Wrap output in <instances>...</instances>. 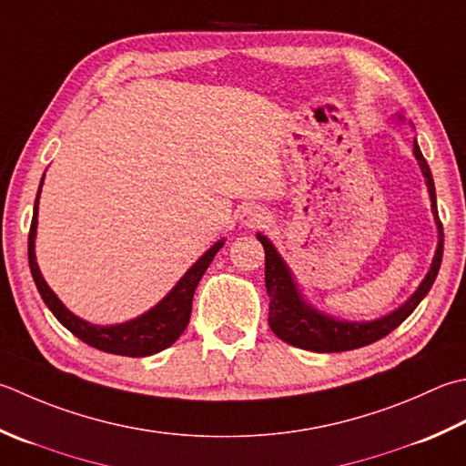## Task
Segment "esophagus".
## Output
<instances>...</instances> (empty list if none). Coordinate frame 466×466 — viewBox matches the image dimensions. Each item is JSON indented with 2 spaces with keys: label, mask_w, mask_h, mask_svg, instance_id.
I'll list each match as a JSON object with an SVG mask.
<instances>
[{
  "label": "esophagus",
  "mask_w": 466,
  "mask_h": 466,
  "mask_svg": "<svg viewBox=\"0 0 466 466\" xmlns=\"http://www.w3.org/2000/svg\"><path fill=\"white\" fill-rule=\"evenodd\" d=\"M238 218L244 226H260L268 220V212L260 206H246L240 209Z\"/></svg>",
  "instance_id": "esophagus-1"
}]
</instances>
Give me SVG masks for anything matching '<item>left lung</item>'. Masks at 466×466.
Instances as JSON below:
<instances>
[{
	"label": "left lung",
	"mask_w": 466,
	"mask_h": 466,
	"mask_svg": "<svg viewBox=\"0 0 466 466\" xmlns=\"http://www.w3.org/2000/svg\"><path fill=\"white\" fill-rule=\"evenodd\" d=\"M400 121H404L402 115H398ZM414 157L420 166V171L426 181L428 196H431V208L436 224V232H439V244H436V252L431 268H428L426 277L420 285L412 293L404 305H400L394 311L371 319V321H348V319H337L333 315H327L319 311L300 293V289L295 280L293 270L289 268L285 258L280 257L267 236L257 234V238L264 246V280H267V293L270 299L268 307V325L272 333L279 339H282L293 348L317 351V353H335V351H350L363 348L373 341L386 337L390 331L406 321L412 315L414 309L420 305V300L428 295L432 289V282L441 270L442 262V248H444V232L439 218V208H436V189L431 167L424 159V155L418 147V141L414 139Z\"/></svg>",
	"instance_id": "left-lung-1"
}]
</instances>
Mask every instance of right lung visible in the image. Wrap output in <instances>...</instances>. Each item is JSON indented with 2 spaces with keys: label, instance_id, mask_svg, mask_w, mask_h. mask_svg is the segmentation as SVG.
Returning a JSON list of instances; mask_svg holds the SVG:
<instances>
[{
  "label": "right lung",
  "instance_id": "right-lung-1",
  "mask_svg": "<svg viewBox=\"0 0 466 466\" xmlns=\"http://www.w3.org/2000/svg\"><path fill=\"white\" fill-rule=\"evenodd\" d=\"M42 184L44 177L40 181L38 194H35L34 202L30 236H27V260H30V270L35 287H38V293L52 315L70 333H75L78 339L88 343L90 348H96L106 353L127 355V358H147V355L159 353L176 343L189 323L191 300H194L198 282L202 280L209 262L216 257V252L224 246V238L218 240L212 248H208L202 257L191 264L186 275L176 282V287L157 305H153L149 311L116 325H95L86 321V319L75 315L62 303L58 295L48 287V282L44 280L38 262H35V230H38V204Z\"/></svg>",
  "mask_w": 466,
  "mask_h": 466
}]
</instances>
